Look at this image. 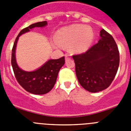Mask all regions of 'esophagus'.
I'll return each instance as SVG.
<instances>
[{
    "mask_svg": "<svg viewBox=\"0 0 131 131\" xmlns=\"http://www.w3.org/2000/svg\"><path fill=\"white\" fill-rule=\"evenodd\" d=\"M69 59H70V57H69L68 55H66V61H68Z\"/></svg>",
    "mask_w": 131,
    "mask_h": 131,
    "instance_id": "34e87169",
    "label": "esophagus"
}]
</instances>
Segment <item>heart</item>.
Instances as JSON below:
<instances>
[{
  "mask_svg": "<svg viewBox=\"0 0 131 131\" xmlns=\"http://www.w3.org/2000/svg\"><path fill=\"white\" fill-rule=\"evenodd\" d=\"M59 43L70 46L71 50L83 52L87 50L93 40V32L89 27L72 25L59 30L56 34Z\"/></svg>",
  "mask_w": 131,
  "mask_h": 131,
  "instance_id": "obj_1",
  "label": "heart"
}]
</instances>
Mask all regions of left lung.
Here are the masks:
<instances>
[{
  "label": "left lung",
  "instance_id": "obj_1",
  "mask_svg": "<svg viewBox=\"0 0 131 131\" xmlns=\"http://www.w3.org/2000/svg\"><path fill=\"white\" fill-rule=\"evenodd\" d=\"M100 36L98 43L87 51L72 56L77 79L82 87L91 92L107 89L119 65V52L113 37L103 29Z\"/></svg>",
  "mask_w": 131,
  "mask_h": 131
}]
</instances>
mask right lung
<instances>
[{
    "instance_id": "right-lung-1",
    "label": "right lung",
    "mask_w": 131,
    "mask_h": 131,
    "mask_svg": "<svg viewBox=\"0 0 131 131\" xmlns=\"http://www.w3.org/2000/svg\"><path fill=\"white\" fill-rule=\"evenodd\" d=\"M47 21L31 24L23 29L19 32L14 43L12 50L11 63L17 81L25 91L34 94H45L51 91L57 79L58 74L65 63L64 56L57 60H50L42 67L34 71H24L16 63L15 50L17 41L21 35L28 32L35 27H42L47 25Z\"/></svg>"
}]
</instances>
